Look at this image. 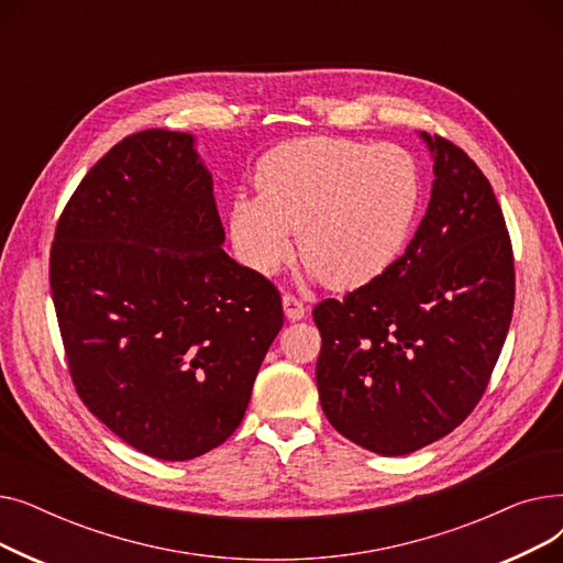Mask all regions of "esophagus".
Here are the masks:
<instances>
[{
	"label": "esophagus",
	"mask_w": 563,
	"mask_h": 563,
	"mask_svg": "<svg viewBox=\"0 0 563 563\" xmlns=\"http://www.w3.org/2000/svg\"><path fill=\"white\" fill-rule=\"evenodd\" d=\"M283 308H285V317L289 321H299V319L306 317L303 301H299L297 297H294V294H285V297H283Z\"/></svg>",
	"instance_id": "esophagus-1"
}]
</instances>
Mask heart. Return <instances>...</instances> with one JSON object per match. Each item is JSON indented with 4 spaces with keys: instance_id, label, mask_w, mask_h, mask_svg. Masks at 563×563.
Here are the masks:
<instances>
[{
    "instance_id": "b5f03b06",
    "label": "heart",
    "mask_w": 563,
    "mask_h": 563,
    "mask_svg": "<svg viewBox=\"0 0 563 563\" xmlns=\"http://www.w3.org/2000/svg\"><path fill=\"white\" fill-rule=\"evenodd\" d=\"M260 196H236L230 230L236 251L260 274L294 253V230L308 272L335 287H361L386 274L416 225L422 177L393 143L297 139L276 145L255 170Z\"/></svg>"
}]
</instances>
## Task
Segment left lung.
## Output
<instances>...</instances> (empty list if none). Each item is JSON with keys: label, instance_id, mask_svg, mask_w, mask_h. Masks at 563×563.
Listing matches in <instances>:
<instances>
[{"label": "left lung", "instance_id": "obj_1", "mask_svg": "<svg viewBox=\"0 0 563 563\" xmlns=\"http://www.w3.org/2000/svg\"><path fill=\"white\" fill-rule=\"evenodd\" d=\"M420 136L435 180L406 253L344 301L312 310L321 408L344 438L383 456L422 450L470 416L516 297L509 230L486 175L452 141Z\"/></svg>", "mask_w": 563, "mask_h": 563}]
</instances>
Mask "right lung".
Returning <instances> with one entry per match:
<instances>
[{"instance_id":"add662e5","label":"right lung","mask_w":563,"mask_h":563,"mask_svg":"<svg viewBox=\"0 0 563 563\" xmlns=\"http://www.w3.org/2000/svg\"><path fill=\"white\" fill-rule=\"evenodd\" d=\"M185 132H136L56 223L49 285L77 395L130 448L189 461L242 424L283 329L278 289L225 251Z\"/></svg>"}]
</instances>
